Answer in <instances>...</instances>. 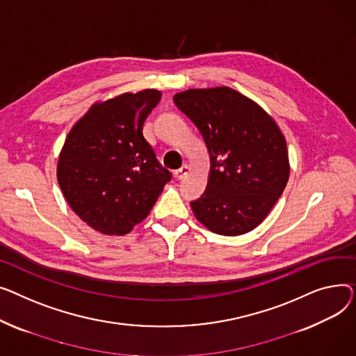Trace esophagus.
I'll list each match as a JSON object with an SVG mask.
<instances>
[{
	"instance_id": "obj_1",
	"label": "esophagus",
	"mask_w": 356,
	"mask_h": 356,
	"mask_svg": "<svg viewBox=\"0 0 356 356\" xmlns=\"http://www.w3.org/2000/svg\"><path fill=\"white\" fill-rule=\"evenodd\" d=\"M188 171H190V168H188V165H182L179 170L174 171V178H175L177 181H179V179H182V178L188 174Z\"/></svg>"
}]
</instances>
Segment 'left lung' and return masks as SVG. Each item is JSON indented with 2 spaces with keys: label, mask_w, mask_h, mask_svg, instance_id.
<instances>
[{
  "label": "left lung",
  "mask_w": 356,
  "mask_h": 356,
  "mask_svg": "<svg viewBox=\"0 0 356 356\" xmlns=\"http://www.w3.org/2000/svg\"><path fill=\"white\" fill-rule=\"evenodd\" d=\"M210 154L204 194L191 202L200 222L221 236L256 228L289 179L287 146L277 123L252 99L225 86L188 89L174 96Z\"/></svg>",
  "instance_id": "obj_1"
}]
</instances>
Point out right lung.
I'll return each instance as SVG.
<instances>
[{"mask_svg":"<svg viewBox=\"0 0 356 356\" xmlns=\"http://www.w3.org/2000/svg\"><path fill=\"white\" fill-rule=\"evenodd\" d=\"M161 96L145 89L95 103L74 123L60 152L57 181L63 195L103 234L129 233L171 181L142 134Z\"/></svg>","mask_w":356,"mask_h":356,"instance_id":"1","label":"right lung"}]
</instances>
